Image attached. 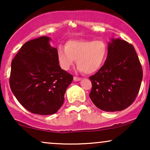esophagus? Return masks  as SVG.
<instances>
[{
	"instance_id": "obj_1",
	"label": "esophagus",
	"mask_w": 150,
	"mask_h": 150,
	"mask_svg": "<svg viewBox=\"0 0 150 150\" xmlns=\"http://www.w3.org/2000/svg\"><path fill=\"white\" fill-rule=\"evenodd\" d=\"M82 80L81 77H74V80L75 81H80Z\"/></svg>"
}]
</instances>
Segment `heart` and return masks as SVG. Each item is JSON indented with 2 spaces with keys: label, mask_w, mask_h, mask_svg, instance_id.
I'll return each instance as SVG.
<instances>
[{
  "label": "heart",
  "mask_w": 150,
  "mask_h": 150,
  "mask_svg": "<svg viewBox=\"0 0 150 150\" xmlns=\"http://www.w3.org/2000/svg\"><path fill=\"white\" fill-rule=\"evenodd\" d=\"M107 52V45L103 41L71 40L66 43L65 49H58V58L63 69L69 70L77 60L79 70L92 74L100 68Z\"/></svg>",
  "instance_id": "heart-1"
}]
</instances>
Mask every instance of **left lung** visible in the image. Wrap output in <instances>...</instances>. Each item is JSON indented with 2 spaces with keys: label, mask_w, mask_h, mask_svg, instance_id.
<instances>
[{
  "label": "left lung",
  "mask_w": 150,
  "mask_h": 150,
  "mask_svg": "<svg viewBox=\"0 0 150 150\" xmlns=\"http://www.w3.org/2000/svg\"><path fill=\"white\" fill-rule=\"evenodd\" d=\"M89 80V97L98 108L114 112L128 108L135 101L142 80V68L133 46L122 39H111L104 65Z\"/></svg>",
  "instance_id": "8db88e82"
}]
</instances>
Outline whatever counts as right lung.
Here are the masks:
<instances>
[{
	"mask_svg": "<svg viewBox=\"0 0 150 150\" xmlns=\"http://www.w3.org/2000/svg\"><path fill=\"white\" fill-rule=\"evenodd\" d=\"M51 38L40 37L26 42L11 63L10 86L19 102L30 112L39 115L56 113L73 80L61 69L56 48Z\"/></svg>",
	"mask_w": 150,
	"mask_h": 150,
	"instance_id": "obj_1",
	"label": "right lung"
}]
</instances>
